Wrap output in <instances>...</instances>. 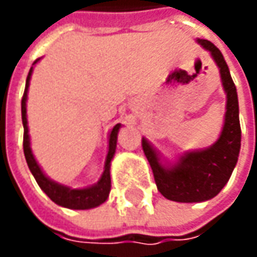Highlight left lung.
Masks as SVG:
<instances>
[{
    "label": "left lung",
    "instance_id": "1",
    "mask_svg": "<svg viewBox=\"0 0 257 257\" xmlns=\"http://www.w3.org/2000/svg\"><path fill=\"white\" fill-rule=\"evenodd\" d=\"M207 50L220 70L222 84L226 91V114L219 140L210 147L184 153L170 167L160 163L159 154L146 139L142 140L143 152L152 166L157 190L166 199L180 203L206 202L219 194L229 182L240 152V121L236 85L220 50L207 40H197Z\"/></svg>",
    "mask_w": 257,
    "mask_h": 257
}]
</instances>
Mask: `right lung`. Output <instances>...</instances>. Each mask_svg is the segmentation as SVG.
<instances>
[{
    "label": "right lung",
    "instance_id": "1",
    "mask_svg": "<svg viewBox=\"0 0 257 257\" xmlns=\"http://www.w3.org/2000/svg\"><path fill=\"white\" fill-rule=\"evenodd\" d=\"M38 60H35L34 64ZM33 64V65H34ZM33 73V67L30 73L27 75V83H25V90L23 100H21V115H23V125H24V156L27 164L30 170L34 176L35 182L41 187V190L57 204L67 207V209H75V210H85V209H93L100 206L108 197V193L111 189V177H110V163L115 153V146H117V134L121 127V124H115L113 130L110 132L108 136V153L104 164V172L100 177V180L95 183L94 186L85 187V189H71L63 184L53 182L45 176L43 170L40 169L38 163L35 162L34 154L31 152L30 147V136H28V121H27V93H28V85H30V78Z\"/></svg>",
    "mask_w": 257,
    "mask_h": 257
}]
</instances>
